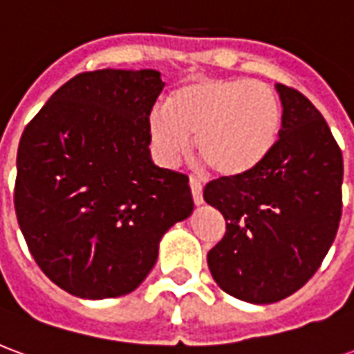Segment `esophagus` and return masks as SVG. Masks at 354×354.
Returning a JSON list of instances; mask_svg holds the SVG:
<instances>
[{
  "instance_id": "1",
  "label": "esophagus",
  "mask_w": 354,
  "mask_h": 354,
  "mask_svg": "<svg viewBox=\"0 0 354 354\" xmlns=\"http://www.w3.org/2000/svg\"><path fill=\"white\" fill-rule=\"evenodd\" d=\"M189 187H192V195L193 201H195V205H201V203H203V185H201L199 180L192 178V180H189Z\"/></svg>"
}]
</instances>
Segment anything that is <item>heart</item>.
I'll list each match as a JSON object with an SVG mask.
<instances>
[{
	"instance_id": "b5f03b06",
	"label": "heart",
	"mask_w": 354,
	"mask_h": 354,
	"mask_svg": "<svg viewBox=\"0 0 354 354\" xmlns=\"http://www.w3.org/2000/svg\"><path fill=\"white\" fill-rule=\"evenodd\" d=\"M284 127L281 96L261 81L199 77L176 87L147 131L159 161L176 165L192 146L214 174L243 178L263 167Z\"/></svg>"
}]
</instances>
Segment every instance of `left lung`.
I'll use <instances>...</instances> for the list:
<instances>
[{"mask_svg":"<svg viewBox=\"0 0 354 354\" xmlns=\"http://www.w3.org/2000/svg\"><path fill=\"white\" fill-rule=\"evenodd\" d=\"M284 109L279 146L243 178H218L203 197L225 218L208 269L230 296L274 304L311 279L342 220V149L304 94L277 85Z\"/></svg>","mask_w":354,"mask_h":354,"instance_id":"8db88e82","label":"left lung"}]
</instances>
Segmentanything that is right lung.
Returning <instances> with one entry per match:
<instances>
[{"label":"right lung","mask_w":354,"mask_h":354,"mask_svg":"<svg viewBox=\"0 0 354 354\" xmlns=\"http://www.w3.org/2000/svg\"><path fill=\"white\" fill-rule=\"evenodd\" d=\"M162 87L155 70L80 73L22 132L20 231L43 273L73 296L138 288L162 235L193 212L189 178L149 153L147 121Z\"/></svg>","instance_id":"1"}]
</instances>
